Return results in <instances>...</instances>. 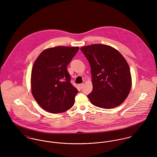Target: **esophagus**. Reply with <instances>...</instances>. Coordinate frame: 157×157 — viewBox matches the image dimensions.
<instances>
[{
    "label": "esophagus",
    "instance_id": "esophagus-1",
    "mask_svg": "<svg viewBox=\"0 0 157 157\" xmlns=\"http://www.w3.org/2000/svg\"><path fill=\"white\" fill-rule=\"evenodd\" d=\"M78 86H79V88H80V89H82V88H83V83H81V84H79L78 85Z\"/></svg>",
    "mask_w": 157,
    "mask_h": 157
}]
</instances>
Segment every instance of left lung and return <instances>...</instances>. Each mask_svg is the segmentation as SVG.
Here are the masks:
<instances>
[{
    "label": "left lung",
    "mask_w": 157,
    "mask_h": 157,
    "mask_svg": "<svg viewBox=\"0 0 157 157\" xmlns=\"http://www.w3.org/2000/svg\"><path fill=\"white\" fill-rule=\"evenodd\" d=\"M90 63L93 89L88 95L97 107L111 109L128 97L132 86L130 68L123 56L109 45L81 47Z\"/></svg>",
    "instance_id": "8db88e82"
}]
</instances>
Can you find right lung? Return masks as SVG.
I'll return each mask as SVG.
<instances>
[{
  "instance_id": "right-lung-1",
  "label": "right lung",
  "mask_w": 157,
  "mask_h": 157,
  "mask_svg": "<svg viewBox=\"0 0 157 157\" xmlns=\"http://www.w3.org/2000/svg\"><path fill=\"white\" fill-rule=\"evenodd\" d=\"M78 49V47L61 46L49 48L34 62L31 77V92L37 103L47 112H65L74 105L78 90L70 82L67 67Z\"/></svg>"
}]
</instances>
